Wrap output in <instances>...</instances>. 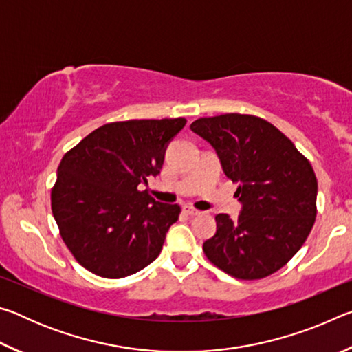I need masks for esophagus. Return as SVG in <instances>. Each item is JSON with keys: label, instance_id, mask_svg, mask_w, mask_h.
<instances>
[{"label": "esophagus", "instance_id": "obj_1", "mask_svg": "<svg viewBox=\"0 0 352 352\" xmlns=\"http://www.w3.org/2000/svg\"><path fill=\"white\" fill-rule=\"evenodd\" d=\"M183 211L186 212V214H189V216H200V214H201V211L195 210V208L189 206V205H184V206H183Z\"/></svg>", "mask_w": 352, "mask_h": 352}]
</instances>
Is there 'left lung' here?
I'll return each instance as SVG.
<instances>
[{
  "label": "left lung",
  "mask_w": 352,
  "mask_h": 352,
  "mask_svg": "<svg viewBox=\"0 0 352 352\" xmlns=\"http://www.w3.org/2000/svg\"><path fill=\"white\" fill-rule=\"evenodd\" d=\"M190 130L210 142L237 184L236 220L217 214L206 258L239 279H261L301 248L317 216V178L287 136L264 119L230 113L200 118Z\"/></svg>",
  "instance_id": "8db88e82"
}]
</instances>
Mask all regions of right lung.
Returning a JSON list of instances; mask_svg holds the SVG:
<instances>
[{"instance_id":"add662e5","label":"right lung","mask_w":352,"mask_h":352,"mask_svg":"<svg viewBox=\"0 0 352 352\" xmlns=\"http://www.w3.org/2000/svg\"><path fill=\"white\" fill-rule=\"evenodd\" d=\"M186 119L111 122L65 153L51 192L52 214L79 264L102 278H124L157 259L180 206L141 190L157 177L169 142Z\"/></svg>"}]
</instances>
